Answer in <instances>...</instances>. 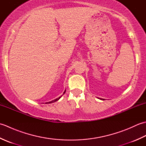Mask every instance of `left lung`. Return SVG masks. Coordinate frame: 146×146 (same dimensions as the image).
Returning a JSON list of instances; mask_svg holds the SVG:
<instances>
[{
	"instance_id": "8db88e82",
	"label": "left lung",
	"mask_w": 146,
	"mask_h": 146,
	"mask_svg": "<svg viewBox=\"0 0 146 146\" xmlns=\"http://www.w3.org/2000/svg\"><path fill=\"white\" fill-rule=\"evenodd\" d=\"M99 99H100V100H104V99H103V98H99Z\"/></svg>"
}]
</instances>
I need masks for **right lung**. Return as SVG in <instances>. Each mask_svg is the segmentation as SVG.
I'll use <instances>...</instances> for the list:
<instances>
[{
	"mask_svg": "<svg viewBox=\"0 0 146 146\" xmlns=\"http://www.w3.org/2000/svg\"><path fill=\"white\" fill-rule=\"evenodd\" d=\"M66 92V90H64V92H63V95H64V93ZM62 97V95L61 96V97H58V98H56V99H54V100H52V101H51V102H46V104H51V103H54V102H56V101H58V100H60V98H61Z\"/></svg>",
	"mask_w": 146,
	"mask_h": 146,
	"instance_id": "right-lung-1",
	"label": "right lung"
}]
</instances>
